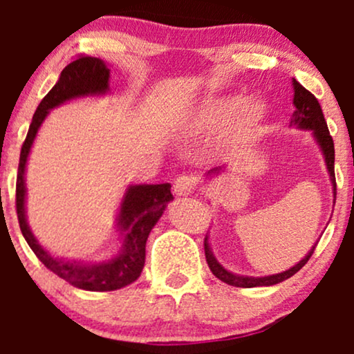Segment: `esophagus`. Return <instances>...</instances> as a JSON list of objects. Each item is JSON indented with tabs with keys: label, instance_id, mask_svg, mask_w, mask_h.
I'll return each instance as SVG.
<instances>
[{
	"label": "esophagus",
	"instance_id": "34e87169",
	"mask_svg": "<svg viewBox=\"0 0 354 354\" xmlns=\"http://www.w3.org/2000/svg\"><path fill=\"white\" fill-rule=\"evenodd\" d=\"M173 189L176 196H189V194L194 193L196 189V180L191 176H178L173 183Z\"/></svg>",
	"mask_w": 354,
	"mask_h": 354
}]
</instances>
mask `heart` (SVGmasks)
<instances>
[{"instance_id": "1", "label": "heart", "mask_w": 354, "mask_h": 354, "mask_svg": "<svg viewBox=\"0 0 354 354\" xmlns=\"http://www.w3.org/2000/svg\"><path fill=\"white\" fill-rule=\"evenodd\" d=\"M266 106L261 100H214L208 101L191 115L189 126L193 131H208L216 128L213 148L219 154L233 153L254 135L265 121Z\"/></svg>"}]
</instances>
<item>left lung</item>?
Returning <instances> with one entry per match:
<instances>
[{
	"mask_svg": "<svg viewBox=\"0 0 354 354\" xmlns=\"http://www.w3.org/2000/svg\"><path fill=\"white\" fill-rule=\"evenodd\" d=\"M293 88H295V113L293 118H291V124L296 126L299 129H310L313 133V138L316 140V143L319 145L321 151H323L324 163H326L328 173H330V180L333 183V194H335L336 201V178H335V143H333V138L330 135V129H328L326 120H324L323 111H321V106L318 100L315 98V95H311L306 88H303L298 81L293 80ZM226 169V166H219V168H213L206 173V176H211V174H221ZM316 245L308 251V254L304 256L299 263H296L293 268L283 271V273L278 274H270V276H261V278H254V276H241L234 274L231 271L225 270L218 263V259L214 258L213 251H211L209 243H208V234L205 238V254H206V263H208L211 273L216 276L218 279H221L223 283L230 284V286L236 288H256V286H271V284H278L284 281V279L291 278L295 273H298L301 268L306 265L308 259L311 258L313 251H315Z\"/></svg>",
	"mask_w": 354,
	"mask_h": 354,
	"instance_id": "obj_1",
	"label": "left lung"
}]
</instances>
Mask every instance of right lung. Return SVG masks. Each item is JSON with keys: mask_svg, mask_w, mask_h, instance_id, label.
Masks as SVG:
<instances>
[{"mask_svg": "<svg viewBox=\"0 0 354 354\" xmlns=\"http://www.w3.org/2000/svg\"><path fill=\"white\" fill-rule=\"evenodd\" d=\"M109 68L103 59L93 56H78L61 71L58 83L41 100L35 111L33 121L28 129L21 154H19L18 178H16V213H18L19 228L26 243L33 253L38 256L48 270L58 274L64 281L86 291H115L128 286L140 278L145 266L146 239L151 233L153 226L161 218L169 201H173L171 185H131L126 189L121 201L120 213L116 218V226L123 236L120 253L115 258L103 263H83L66 261L55 258L39 245L38 239L31 233L26 221V185H24V171L30 156L31 146L38 133L39 126L48 116L50 109L83 96H98L109 91Z\"/></svg>", "mask_w": 354, "mask_h": 354, "instance_id": "add662e5", "label": "right lung"}]
</instances>
